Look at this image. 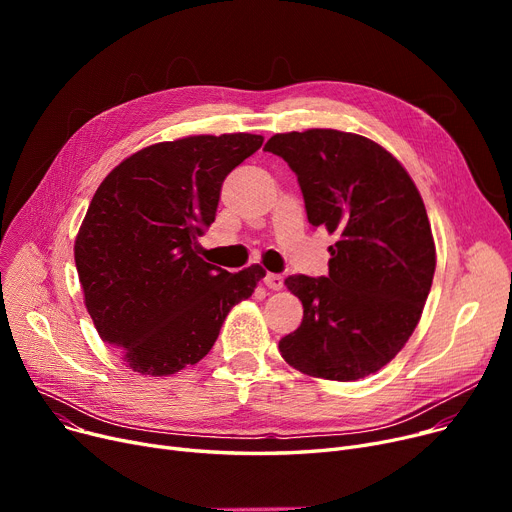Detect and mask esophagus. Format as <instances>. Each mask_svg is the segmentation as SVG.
I'll use <instances>...</instances> for the list:
<instances>
[{
  "label": "esophagus",
  "mask_w": 512,
  "mask_h": 512,
  "mask_svg": "<svg viewBox=\"0 0 512 512\" xmlns=\"http://www.w3.org/2000/svg\"><path fill=\"white\" fill-rule=\"evenodd\" d=\"M263 282L267 288H272V290H280L284 286V278L280 274H265Z\"/></svg>",
  "instance_id": "obj_1"
}]
</instances>
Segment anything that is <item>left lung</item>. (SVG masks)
Listing matches in <instances>:
<instances>
[{"instance_id":"1","label":"left lung","mask_w":512,"mask_h":512,"mask_svg":"<svg viewBox=\"0 0 512 512\" xmlns=\"http://www.w3.org/2000/svg\"><path fill=\"white\" fill-rule=\"evenodd\" d=\"M265 151L299 176L309 222L336 236L328 278L284 280L303 321L280 355L313 378L361 380L407 344L432 288L436 242L423 199L388 149L355 132H280Z\"/></svg>"}]
</instances>
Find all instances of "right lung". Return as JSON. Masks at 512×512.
Instances as JSON below:
<instances>
[{
	"mask_svg": "<svg viewBox=\"0 0 512 512\" xmlns=\"http://www.w3.org/2000/svg\"><path fill=\"white\" fill-rule=\"evenodd\" d=\"M261 134H193L128 155L103 178L74 240L85 305L99 336L141 375L199 363L261 265L226 272L199 257L224 178Z\"/></svg>",
	"mask_w": 512,
	"mask_h": 512,
	"instance_id": "obj_1",
	"label": "right lung"
}]
</instances>
